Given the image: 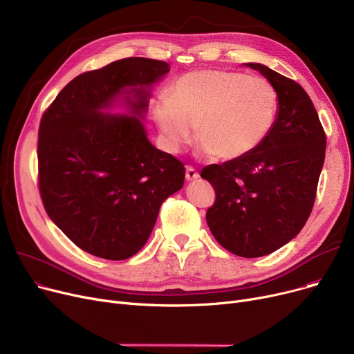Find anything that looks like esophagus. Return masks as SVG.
Masks as SVG:
<instances>
[{
  "label": "esophagus",
  "instance_id": "34e87169",
  "mask_svg": "<svg viewBox=\"0 0 354 354\" xmlns=\"http://www.w3.org/2000/svg\"><path fill=\"white\" fill-rule=\"evenodd\" d=\"M185 176H187V180H195L199 178V174L194 169L192 166H187V172H185Z\"/></svg>",
  "mask_w": 354,
  "mask_h": 354
}]
</instances>
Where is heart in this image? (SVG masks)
Here are the masks:
<instances>
[{
	"label": "heart",
	"mask_w": 354,
	"mask_h": 354,
	"mask_svg": "<svg viewBox=\"0 0 354 354\" xmlns=\"http://www.w3.org/2000/svg\"><path fill=\"white\" fill-rule=\"evenodd\" d=\"M278 106L275 87L264 79L202 70L180 76L169 87V97L153 102L152 115L169 152H182L196 138L201 155L235 160L268 138Z\"/></svg>",
	"instance_id": "obj_1"
}]
</instances>
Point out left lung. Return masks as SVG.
Wrapping results in <instances>:
<instances>
[{"instance_id": "obj_1", "label": "left lung", "mask_w": 354, "mask_h": 354, "mask_svg": "<svg viewBox=\"0 0 354 354\" xmlns=\"http://www.w3.org/2000/svg\"><path fill=\"white\" fill-rule=\"evenodd\" d=\"M278 93V115L268 138L250 155L205 166L216 199L207 212L208 227L230 252L264 257L299 235L317 192L326 155V135L304 88L259 63Z\"/></svg>"}]
</instances>
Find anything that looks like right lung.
Returning a JSON list of instances; mask_svg holds the SVG:
<instances>
[{
	"label": "right lung",
	"instance_id": "obj_1",
	"mask_svg": "<svg viewBox=\"0 0 354 354\" xmlns=\"http://www.w3.org/2000/svg\"><path fill=\"white\" fill-rule=\"evenodd\" d=\"M171 67L129 57L80 74L41 118L39 187L50 219L83 251L111 261L135 255L185 167L147 139L152 90ZM122 106L123 114H113Z\"/></svg>",
	"mask_w": 354,
	"mask_h": 354
}]
</instances>
